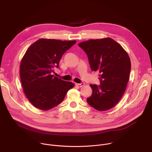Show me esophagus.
Instances as JSON below:
<instances>
[{
  "label": "esophagus",
  "mask_w": 152,
  "mask_h": 152,
  "mask_svg": "<svg viewBox=\"0 0 152 152\" xmlns=\"http://www.w3.org/2000/svg\"><path fill=\"white\" fill-rule=\"evenodd\" d=\"M84 85H85V83H83V82L80 83H76V85H77L78 86H80V87H82V86H83Z\"/></svg>",
  "instance_id": "esophagus-1"
}]
</instances>
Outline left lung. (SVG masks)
<instances>
[{
	"instance_id": "obj_1",
	"label": "left lung",
	"mask_w": 152,
	"mask_h": 152,
	"mask_svg": "<svg viewBox=\"0 0 152 152\" xmlns=\"http://www.w3.org/2000/svg\"><path fill=\"white\" fill-rule=\"evenodd\" d=\"M79 46L88 56L93 71H99L100 85L90 84L92 95L87 103L103 111L115 106L122 97L129 81L131 60L120 45L111 38L90 39Z\"/></svg>"
}]
</instances>
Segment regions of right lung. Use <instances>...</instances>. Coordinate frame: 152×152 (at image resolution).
I'll return each instance as SVG.
<instances>
[{
	"label": "right lung",
	"mask_w": 152,
	"mask_h": 152,
	"mask_svg": "<svg viewBox=\"0 0 152 152\" xmlns=\"http://www.w3.org/2000/svg\"><path fill=\"white\" fill-rule=\"evenodd\" d=\"M76 41L41 38L28 48L20 64V75L23 91L29 101L46 111L61 103L75 86L52 75L63 54Z\"/></svg>",
	"instance_id": "1"
}]
</instances>
